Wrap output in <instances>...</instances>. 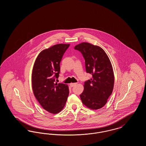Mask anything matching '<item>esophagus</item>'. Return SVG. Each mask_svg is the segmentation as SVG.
Listing matches in <instances>:
<instances>
[{"label":"esophagus","instance_id":"1","mask_svg":"<svg viewBox=\"0 0 146 146\" xmlns=\"http://www.w3.org/2000/svg\"><path fill=\"white\" fill-rule=\"evenodd\" d=\"M76 84V83H70V86L71 87H73V86H75Z\"/></svg>","mask_w":146,"mask_h":146}]
</instances>
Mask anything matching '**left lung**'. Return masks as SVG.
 I'll use <instances>...</instances> for the list:
<instances>
[{
  "label": "left lung",
  "mask_w": 146,
  "mask_h": 146,
  "mask_svg": "<svg viewBox=\"0 0 146 146\" xmlns=\"http://www.w3.org/2000/svg\"><path fill=\"white\" fill-rule=\"evenodd\" d=\"M74 49L82 54L86 71L92 76L84 83L83 92L80 95L82 101L91 110L101 108L106 104L114 87V72L110 58L101 47L89 42L76 45Z\"/></svg>",
  "instance_id": "obj_1"
}]
</instances>
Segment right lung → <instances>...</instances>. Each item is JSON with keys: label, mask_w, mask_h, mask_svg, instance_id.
Returning <instances> with one entry per match:
<instances>
[{"label": "right lung", "mask_w": 146, "mask_h": 146, "mask_svg": "<svg viewBox=\"0 0 146 146\" xmlns=\"http://www.w3.org/2000/svg\"><path fill=\"white\" fill-rule=\"evenodd\" d=\"M70 44H59L43 50L37 56L32 74V89L42 107L52 114L62 110L69 95L67 85L55 83L60 63Z\"/></svg>", "instance_id": "right-lung-1"}]
</instances>
